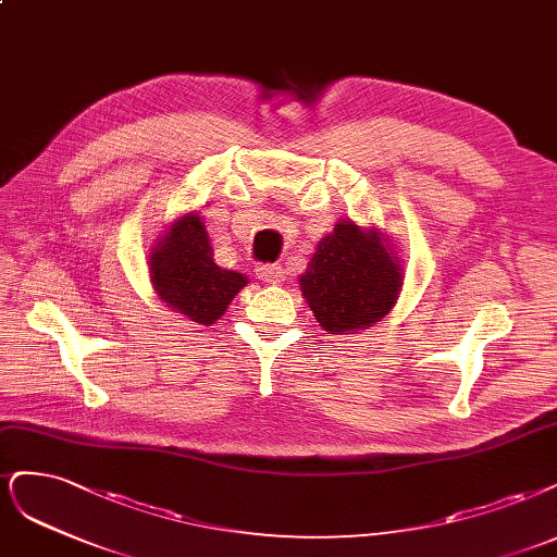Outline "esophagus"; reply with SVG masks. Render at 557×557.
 <instances>
[{
  "label": "esophagus",
  "mask_w": 557,
  "mask_h": 557,
  "mask_svg": "<svg viewBox=\"0 0 557 557\" xmlns=\"http://www.w3.org/2000/svg\"><path fill=\"white\" fill-rule=\"evenodd\" d=\"M256 274H258V278L264 281V283H281L283 276H285L281 264H260L258 270H256Z\"/></svg>",
  "instance_id": "obj_1"
}]
</instances>
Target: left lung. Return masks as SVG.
Here are the masks:
<instances>
[{"mask_svg":"<svg viewBox=\"0 0 557 557\" xmlns=\"http://www.w3.org/2000/svg\"><path fill=\"white\" fill-rule=\"evenodd\" d=\"M299 283L320 327L345 334L385 318L396 304L403 276L375 233L343 221L318 244Z\"/></svg>","mask_w":557,"mask_h":557,"instance_id":"1","label":"left lung"}]
</instances>
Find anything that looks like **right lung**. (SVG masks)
<instances>
[{
    "label": "right lung",
    "mask_w": 557,
    "mask_h": 557,
    "mask_svg": "<svg viewBox=\"0 0 557 557\" xmlns=\"http://www.w3.org/2000/svg\"><path fill=\"white\" fill-rule=\"evenodd\" d=\"M151 251L149 274L159 297L198 324H214L248 283L246 276L221 270L214 262L196 214L180 219Z\"/></svg>",
    "instance_id": "add662e5"
}]
</instances>
